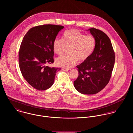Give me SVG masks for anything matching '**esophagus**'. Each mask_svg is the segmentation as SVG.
Wrapping results in <instances>:
<instances>
[{
  "label": "esophagus",
  "mask_w": 133,
  "mask_h": 133,
  "mask_svg": "<svg viewBox=\"0 0 133 133\" xmlns=\"http://www.w3.org/2000/svg\"><path fill=\"white\" fill-rule=\"evenodd\" d=\"M62 70L63 71H69V70H70L69 69H65V68H63Z\"/></svg>",
  "instance_id": "esophagus-1"
}]
</instances>
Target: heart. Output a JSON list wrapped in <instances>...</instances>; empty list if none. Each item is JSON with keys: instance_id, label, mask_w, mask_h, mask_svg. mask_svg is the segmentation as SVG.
<instances>
[{"instance_id": "obj_1", "label": "heart", "mask_w": 133, "mask_h": 133, "mask_svg": "<svg viewBox=\"0 0 133 133\" xmlns=\"http://www.w3.org/2000/svg\"><path fill=\"white\" fill-rule=\"evenodd\" d=\"M94 37L91 35H85L75 29H70L64 32L62 39L56 38L53 43L54 52L61 55L67 48L69 54L63 55L56 60L57 65L70 68L78 60L83 61L93 53L95 46Z\"/></svg>"}]
</instances>
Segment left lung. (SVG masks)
Here are the masks:
<instances>
[{
	"label": "left lung",
	"mask_w": 133,
	"mask_h": 133,
	"mask_svg": "<svg viewBox=\"0 0 133 133\" xmlns=\"http://www.w3.org/2000/svg\"><path fill=\"white\" fill-rule=\"evenodd\" d=\"M88 31L95 38V48L90 57L76 66L79 75L74 85L82 94L93 95L101 91L109 83L115 57L111 41L107 34L93 28Z\"/></svg>",
	"instance_id": "obj_1"
}]
</instances>
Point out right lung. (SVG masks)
<instances>
[{
    "mask_svg": "<svg viewBox=\"0 0 133 133\" xmlns=\"http://www.w3.org/2000/svg\"><path fill=\"white\" fill-rule=\"evenodd\" d=\"M63 26L44 24L33 27L25 35L19 52V68L25 80L38 90H45L54 83L56 72L50 68L54 62L53 43Z\"/></svg>",
    "mask_w": 133,
    "mask_h": 133,
    "instance_id": "add662e5",
    "label": "right lung"
}]
</instances>
